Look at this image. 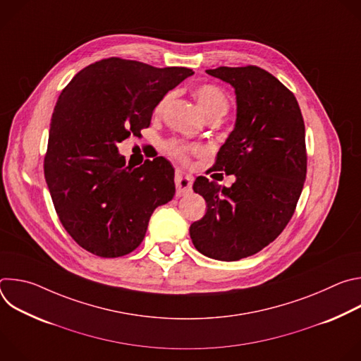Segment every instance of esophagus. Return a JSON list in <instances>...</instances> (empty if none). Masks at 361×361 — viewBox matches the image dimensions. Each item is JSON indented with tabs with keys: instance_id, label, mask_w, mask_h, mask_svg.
Returning a JSON list of instances; mask_svg holds the SVG:
<instances>
[{
	"instance_id": "34e87169",
	"label": "esophagus",
	"mask_w": 361,
	"mask_h": 361,
	"mask_svg": "<svg viewBox=\"0 0 361 361\" xmlns=\"http://www.w3.org/2000/svg\"><path fill=\"white\" fill-rule=\"evenodd\" d=\"M174 181H176V187H177V195H185L191 191V187H192L191 176L177 171L174 176Z\"/></svg>"
}]
</instances>
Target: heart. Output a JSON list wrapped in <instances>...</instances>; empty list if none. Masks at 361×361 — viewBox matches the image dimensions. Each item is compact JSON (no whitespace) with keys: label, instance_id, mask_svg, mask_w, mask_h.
<instances>
[{"label":"heart","instance_id":"b5f03b06","mask_svg":"<svg viewBox=\"0 0 361 361\" xmlns=\"http://www.w3.org/2000/svg\"><path fill=\"white\" fill-rule=\"evenodd\" d=\"M195 98L198 106L202 111V114L207 117L210 114L219 113V114H226L228 110V98L227 94L217 85L214 84H202L195 88ZM169 99V95H166L156 107V111H161L166 101ZM166 149L170 154L171 157L177 159L181 163H188L191 156H195V154L201 152L200 145L194 144H187L178 140H171L166 144Z\"/></svg>","mask_w":361,"mask_h":361}]
</instances>
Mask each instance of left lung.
<instances>
[{
    "label": "left lung",
    "mask_w": 361,
    "mask_h": 361,
    "mask_svg": "<svg viewBox=\"0 0 361 361\" xmlns=\"http://www.w3.org/2000/svg\"><path fill=\"white\" fill-rule=\"evenodd\" d=\"M205 73L235 90V127L213 166L235 183L227 188L195 178L192 190L207 213L191 224L190 237L210 259L237 262L273 243L294 214L307 174L304 120L294 94L260 67Z\"/></svg>",
    "instance_id": "left-lung-1"
}]
</instances>
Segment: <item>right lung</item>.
I'll return each instance as SVG.
<instances>
[{
    "instance_id": "add662e5",
    "label": "right lung",
    "mask_w": 361,
    "mask_h": 361,
    "mask_svg": "<svg viewBox=\"0 0 361 361\" xmlns=\"http://www.w3.org/2000/svg\"><path fill=\"white\" fill-rule=\"evenodd\" d=\"M192 74L111 57L81 70L63 90L44 176L61 224L84 250L104 259L130 254L152 212L173 200L171 163L156 157L126 166L117 144L141 135L163 97Z\"/></svg>"
}]
</instances>
